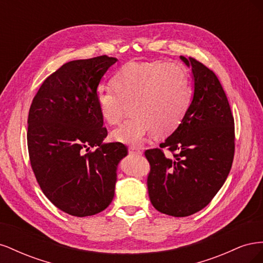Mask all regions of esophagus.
Wrapping results in <instances>:
<instances>
[{"label": "esophagus", "mask_w": 263, "mask_h": 263, "mask_svg": "<svg viewBox=\"0 0 263 263\" xmlns=\"http://www.w3.org/2000/svg\"><path fill=\"white\" fill-rule=\"evenodd\" d=\"M129 153H130L132 155H136V156H139V155L142 154L141 150H140L138 147H134V146L129 147Z\"/></svg>", "instance_id": "esophagus-1"}]
</instances>
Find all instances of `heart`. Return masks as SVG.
Instances as JSON below:
<instances>
[{"instance_id":"b5f03b06","label":"heart","mask_w":263,"mask_h":263,"mask_svg":"<svg viewBox=\"0 0 263 263\" xmlns=\"http://www.w3.org/2000/svg\"><path fill=\"white\" fill-rule=\"evenodd\" d=\"M113 82L115 86L100 84L95 99L110 125L122 119L124 102L132 101V116L112 133L114 140L127 145H139L153 133L168 136L178 128L192 101L189 73L178 62H127Z\"/></svg>"}]
</instances>
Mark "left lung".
<instances>
[{
	"instance_id": "8db88e82",
	"label": "left lung",
	"mask_w": 263,
	"mask_h": 263,
	"mask_svg": "<svg viewBox=\"0 0 263 263\" xmlns=\"http://www.w3.org/2000/svg\"><path fill=\"white\" fill-rule=\"evenodd\" d=\"M180 59L192 69L193 94L178 128L160 145L146 150L151 170L148 193L160 213L190 216L204 209L224 184L235 153L234 117L222 86L212 70L193 58Z\"/></svg>"
}]
</instances>
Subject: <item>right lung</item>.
<instances>
[{"instance_id": "obj_1", "label": "right lung", "mask_w": 263, "mask_h": 263, "mask_svg": "<svg viewBox=\"0 0 263 263\" xmlns=\"http://www.w3.org/2000/svg\"><path fill=\"white\" fill-rule=\"evenodd\" d=\"M116 58L100 55L65 63L46 79L31 103L30 164L47 198L77 217L104 211L113 201L117 166L127 156L107 130L95 91ZM97 148L92 153L87 151Z\"/></svg>"}]
</instances>
